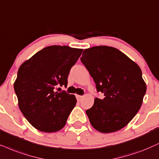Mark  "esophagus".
Returning a JSON list of instances; mask_svg holds the SVG:
<instances>
[{"mask_svg":"<svg viewBox=\"0 0 159 159\" xmlns=\"http://www.w3.org/2000/svg\"><path fill=\"white\" fill-rule=\"evenodd\" d=\"M76 98H77V100H78V101H81V100L82 99V98H83V96L81 95H78V94H76Z\"/></svg>","mask_w":159,"mask_h":159,"instance_id":"esophagus-1","label":"esophagus"}]
</instances>
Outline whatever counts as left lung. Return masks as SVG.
<instances>
[{"label":"left lung","instance_id":"obj_1","mask_svg":"<svg viewBox=\"0 0 159 159\" xmlns=\"http://www.w3.org/2000/svg\"><path fill=\"white\" fill-rule=\"evenodd\" d=\"M81 61L105 98L94 99L86 113L101 133L115 132L129 123L141 107L146 84L137 64L116 48L95 46L84 50Z\"/></svg>","mask_w":159,"mask_h":159}]
</instances>
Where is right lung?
<instances>
[{"label":"right lung","mask_w":159,"mask_h":159,"mask_svg":"<svg viewBox=\"0 0 159 159\" xmlns=\"http://www.w3.org/2000/svg\"><path fill=\"white\" fill-rule=\"evenodd\" d=\"M83 49L52 45L23 62L14 84L18 105L23 116L40 131L61 130L75 107L74 94L54 92L57 85L67 86L70 69Z\"/></svg>","instance_id":"add662e5"}]
</instances>
